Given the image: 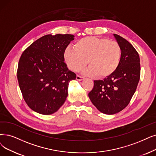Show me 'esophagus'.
Returning a JSON list of instances; mask_svg holds the SVG:
<instances>
[{
	"label": "esophagus",
	"instance_id": "1",
	"mask_svg": "<svg viewBox=\"0 0 156 156\" xmlns=\"http://www.w3.org/2000/svg\"><path fill=\"white\" fill-rule=\"evenodd\" d=\"M76 79L77 80H84V77H82V76H76Z\"/></svg>",
	"mask_w": 156,
	"mask_h": 156
}]
</instances>
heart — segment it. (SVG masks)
I'll use <instances>...</instances> for the list:
<instances>
[{
    "label": "heart",
    "instance_id": "1",
    "mask_svg": "<svg viewBox=\"0 0 156 156\" xmlns=\"http://www.w3.org/2000/svg\"><path fill=\"white\" fill-rule=\"evenodd\" d=\"M121 57V47L116 41L96 36L80 39L73 48L66 47L63 52L64 61L70 70L80 72L88 63L90 68L84 73L99 78L113 74L120 65Z\"/></svg>",
    "mask_w": 156,
    "mask_h": 156
}]
</instances>
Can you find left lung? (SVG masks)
<instances>
[{
	"label": "left lung",
	"mask_w": 156,
	"mask_h": 156,
	"mask_svg": "<svg viewBox=\"0 0 156 156\" xmlns=\"http://www.w3.org/2000/svg\"><path fill=\"white\" fill-rule=\"evenodd\" d=\"M122 50L120 63L116 72L104 80H94L88 93L91 102L102 113L113 115L129 104L140 78V59L138 52L122 36L114 34Z\"/></svg>",
	"instance_id": "left-lung-1"
}]
</instances>
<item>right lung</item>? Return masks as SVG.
Listing matches in <instances>:
<instances>
[{"label":"right lung","mask_w":156,"mask_h":156,"mask_svg":"<svg viewBox=\"0 0 156 156\" xmlns=\"http://www.w3.org/2000/svg\"><path fill=\"white\" fill-rule=\"evenodd\" d=\"M73 38L68 34L43 36L21 55L18 84L25 102L36 113L51 115L66 101L68 83L76 74L68 70L63 52Z\"/></svg>","instance_id":"add662e5"}]
</instances>
